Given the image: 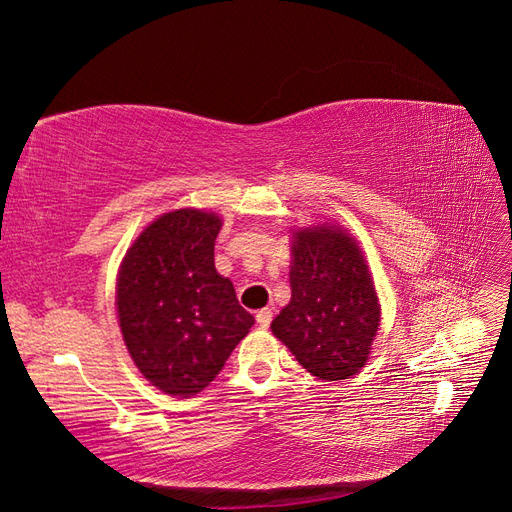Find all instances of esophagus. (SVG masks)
I'll return each mask as SVG.
<instances>
[{"instance_id": "esophagus-1", "label": "esophagus", "mask_w": 512, "mask_h": 512, "mask_svg": "<svg viewBox=\"0 0 512 512\" xmlns=\"http://www.w3.org/2000/svg\"><path fill=\"white\" fill-rule=\"evenodd\" d=\"M271 320H273V312L269 307H265V309H260V312H256V322L260 324L262 329H267L269 324H271Z\"/></svg>"}]
</instances>
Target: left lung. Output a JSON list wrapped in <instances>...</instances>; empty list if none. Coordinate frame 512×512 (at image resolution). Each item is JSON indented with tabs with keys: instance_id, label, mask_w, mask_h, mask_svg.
Returning a JSON list of instances; mask_svg holds the SVG:
<instances>
[{
	"instance_id": "1",
	"label": "left lung",
	"mask_w": 512,
	"mask_h": 512,
	"mask_svg": "<svg viewBox=\"0 0 512 512\" xmlns=\"http://www.w3.org/2000/svg\"><path fill=\"white\" fill-rule=\"evenodd\" d=\"M290 303L273 335L320 380H346L367 363L380 324L374 280L356 239L331 224L292 232Z\"/></svg>"
}]
</instances>
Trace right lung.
<instances>
[{
    "mask_svg": "<svg viewBox=\"0 0 512 512\" xmlns=\"http://www.w3.org/2000/svg\"><path fill=\"white\" fill-rule=\"evenodd\" d=\"M215 213L160 215L132 243L117 275V316L138 371L168 395L190 397L220 374L254 316L215 271Z\"/></svg>",
    "mask_w": 512,
    "mask_h": 512,
    "instance_id": "1",
    "label": "right lung"
}]
</instances>
